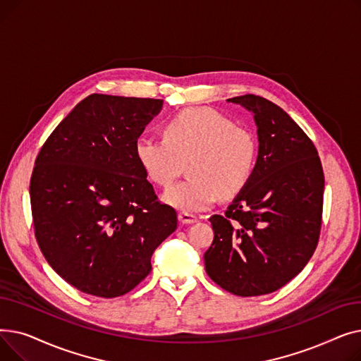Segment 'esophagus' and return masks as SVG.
<instances>
[{
  "mask_svg": "<svg viewBox=\"0 0 361 361\" xmlns=\"http://www.w3.org/2000/svg\"><path fill=\"white\" fill-rule=\"evenodd\" d=\"M178 219H180L181 224H185V225L197 222V216H195L192 214H187V212H180L178 214Z\"/></svg>",
  "mask_w": 361,
  "mask_h": 361,
  "instance_id": "obj_1",
  "label": "esophagus"
}]
</instances>
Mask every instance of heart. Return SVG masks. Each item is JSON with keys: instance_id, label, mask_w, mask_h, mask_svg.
<instances>
[{"instance_id": "b5f03b06", "label": "heart", "mask_w": 361, "mask_h": 361, "mask_svg": "<svg viewBox=\"0 0 361 361\" xmlns=\"http://www.w3.org/2000/svg\"><path fill=\"white\" fill-rule=\"evenodd\" d=\"M164 137H140L135 155L158 185L173 184L188 165V178L168 188L164 202L183 212H200L219 195H238L253 176L256 139L216 109L195 106L165 121Z\"/></svg>"}]
</instances>
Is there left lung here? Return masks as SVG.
<instances>
[{"mask_svg": "<svg viewBox=\"0 0 361 361\" xmlns=\"http://www.w3.org/2000/svg\"><path fill=\"white\" fill-rule=\"evenodd\" d=\"M228 102L253 114L259 154L225 215L209 218L215 235L204 269L228 293L263 295L286 286L313 256L325 177L313 142L282 108L256 94Z\"/></svg>", "mask_w": 361, "mask_h": 361, "instance_id": "left-lung-1", "label": "left lung"}]
</instances>
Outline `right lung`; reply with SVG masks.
<instances>
[{
    "instance_id": "obj_1",
    "label": "right lung",
    "mask_w": 361,
    "mask_h": 361,
    "mask_svg": "<svg viewBox=\"0 0 361 361\" xmlns=\"http://www.w3.org/2000/svg\"><path fill=\"white\" fill-rule=\"evenodd\" d=\"M162 104L89 94L37 154L30 178L36 241L51 268L82 293L127 294L177 230V212L158 202L135 155Z\"/></svg>"
}]
</instances>
